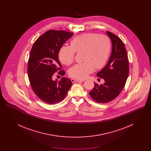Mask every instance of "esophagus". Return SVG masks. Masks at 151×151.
<instances>
[{"mask_svg": "<svg viewBox=\"0 0 151 151\" xmlns=\"http://www.w3.org/2000/svg\"><path fill=\"white\" fill-rule=\"evenodd\" d=\"M71 81L72 83H75V82H78V81H80V82H83L84 80H78V79H71Z\"/></svg>", "mask_w": 151, "mask_h": 151, "instance_id": "34e87169", "label": "esophagus"}]
</instances>
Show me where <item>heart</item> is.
Wrapping results in <instances>:
<instances>
[{"label": "heart", "mask_w": 151, "mask_h": 151, "mask_svg": "<svg viewBox=\"0 0 151 151\" xmlns=\"http://www.w3.org/2000/svg\"><path fill=\"white\" fill-rule=\"evenodd\" d=\"M70 46H63L59 51V60L65 65H71L76 52L84 51V63L74 65L68 72L74 79H84L94 71V68H103L108 62L111 52L110 38L105 35L86 33L75 37Z\"/></svg>", "instance_id": "heart-1"}]
</instances>
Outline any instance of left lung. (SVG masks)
<instances>
[{"mask_svg": "<svg viewBox=\"0 0 151 151\" xmlns=\"http://www.w3.org/2000/svg\"><path fill=\"white\" fill-rule=\"evenodd\" d=\"M112 42V52L108 64L97 73L105 83H94L89 95L98 103H108L114 100L125 86L129 73L127 51L122 40L111 32H106Z\"/></svg>", "mask_w": 151, "mask_h": 151, "instance_id": "1", "label": "left lung"}]
</instances>
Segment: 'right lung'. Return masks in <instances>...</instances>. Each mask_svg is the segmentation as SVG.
I'll use <instances>...</instances> for the list:
<instances>
[{"label":"right lung","instance_id":"obj_1","mask_svg":"<svg viewBox=\"0 0 151 151\" xmlns=\"http://www.w3.org/2000/svg\"><path fill=\"white\" fill-rule=\"evenodd\" d=\"M73 35L65 30H49L38 38L32 47L27 70L29 82L37 96L47 104L64 100L72 86L70 79L63 77L58 82L52 76L57 72L61 76L65 75V71L61 70L59 51Z\"/></svg>","mask_w":151,"mask_h":151}]
</instances>
